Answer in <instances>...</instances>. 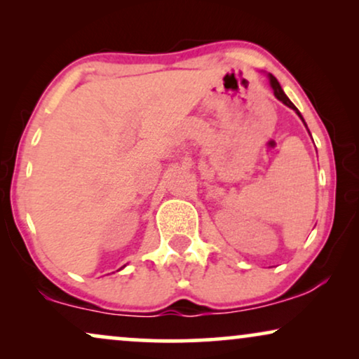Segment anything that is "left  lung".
I'll use <instances>...</instances> for the list:
<instances>
[{
  "instance_id": "8db88e82",
  "label": "left lung",
  "mask_w": 359,
  "mask_h": 359,
  "mask_svg": "<svg viewBox=\"0 0 359 359\" xmlns=\"http://www.w3.org/2000/svg\"><path fill=\"white\" fill-rule=\"evenodd\" d=\"M268 78H269V85H271V88H273V93H274V96H276V97H278V100H279V101H281V102H284V104H286L287 107H291V109H294V111H296V114H297L299 117H301V119H302V122H304V117L301 116V112H299V109H297V107L292 104V102H291V100H289V97H287L286 95H284L283 88H281V85H279V81L276 80V78H274L273 75H268ZM304 124H306V122H304ZM306 127H307V126H306Z\"/></svg>"
}]
</instances>
